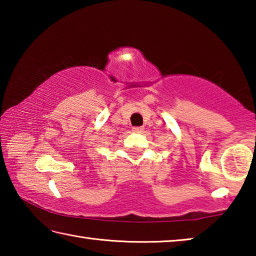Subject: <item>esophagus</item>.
Returning <instances> with one entry per match:
<instances>
[{"instance_id":"obj_1","label":"esophagus","mask_w":256,"mask_h":256,"mask_svg":"<svg viewBox=\"0 0 256 256\" xmlns=\"http://www.w3.org/2000/svg\"><path fill=\"white\" fill-rule=\"evenodd\" d=\"M142 130H144V128H142V126H140V128H133L132 131H133L134 133H140V132L142 131Z\"/></svg>"}]
</instances>
